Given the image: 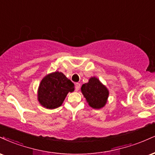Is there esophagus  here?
<instances>
[{
  "label": "esophagus",
  "instance_id": "esophagus-1",
  "mask_svg": "<svg viewBox=\"0 0 155 155\" xmlns=\"http://www.w3.org/2000/svg\"><path fill=\"white\" fill-rule=\"evenodd\" d=\"M80 84L79 83H76V91H78L80 89Z\"/></svg>",
  "mask_w": 155,
  "mask_h": 155
}]
</instances>
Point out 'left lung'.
<instances>
[{
    "instance_id": "obj_1",
    "label": "left lung",
    "mask_w": 155,
    "mask_h": 155,
    "mask_svg": "<svg viewBox=\"0 0 155 155\" xmlns=\"http://www.w3.org/2000/svg\"><path fill=\"white\" fill-rule=\"evenodd\" d=\"M81 92L89 103L94 109H100L105 106L108 97V90L95 77L89 79L81 87Z\"/></svg>"
}]
</instances>
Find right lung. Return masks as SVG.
<instances>
[{
	"instance_id": "obj_1",
	"label": "right lung",
	"mask_w": 155,
	"mask_h": 155,
	"mask_svg": "<svg viewBox=\"0 0 155 155\" xmlns=\"http://www.w3.org/2000/svg\"><path fill=\"white\" fill-rule=\"evenodd\" d=\"M74 90V84L62 73L56 71L46 76L38 89V100L43 107L54 109L62 105L68 92Z\"/></svg>"
}]
</instances>
